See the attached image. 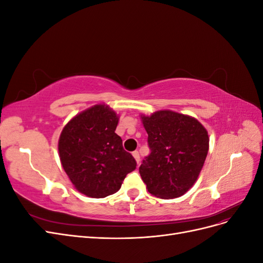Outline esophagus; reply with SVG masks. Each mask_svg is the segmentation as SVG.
<instances>
[{
    "mask_svg": "<svg viewBox=\"0 0 263 263\" xmlns=\"http://www.w3.org/2000/svg\"><path fill=\"white\" fill-rule=\"evenodd\" d=\"M133 156H134V158H135V160L137 161V163H139V161H140V156H139V153H138L137 150H136V151H134V153H133Z\"/></svg>",
    "mask_w": 263,
    "mask_h": 263,
    "instance_id": "esophagus-1",
    "label": "esophagus"
}]
</instances>
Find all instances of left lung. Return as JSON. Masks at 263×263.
I'll use <instances>...</instances> for the list:
<instances>
[{
	"instance_id": "1",
	"label": "left lung",
	"mask_w": 263,
	"mask_h": 263,
	"mask_svg": "<svg viewBox=\"0 0 263 263\" xmlns=\"http://www.w3.org/2000/svg\"><path fill=\"white\" fill-rule=\"evenodd\" d=\"M148 134L150 155L139 166L148 192L174 198L197 180L209 153V135L197 119L172 110L141 116Z\"/></svg>"
}]
</instances>
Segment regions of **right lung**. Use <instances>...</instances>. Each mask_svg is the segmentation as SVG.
I'll return each instance as SVG.
<instances>
[{
    "label": "right lung",
    "instance_id": "1",
    "mask_svg": "<svg viewBox=\"0 0 263 263\" xmlns=\"http://www.w3.org/2000/svg\"><path fill=\"white\" fill-rule=\"evenodd\" d=\"M118 116L104 104L73 117L59 138V157L74 187L86 196L102 198L116 193L136 160L123 148L115 133Z\"/></svg>",
    "mask_w": 263,
    "mask_h": 263
}]
</instances>
